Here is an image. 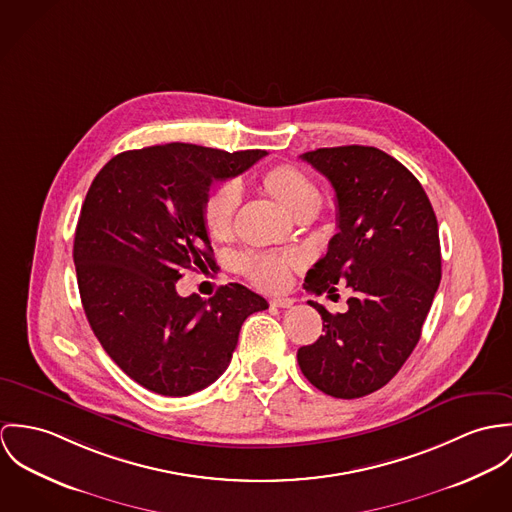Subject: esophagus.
I'll list each match as a JSON object with an SVG mask.
<instances>
[{
    "instance_id": "34e87169",
    "label": "esophagus",
    "mask_w": 512,
    "mask_h": 512,
    "mask_svg": "<svg viewBox=\"0 0 512 512\" xmlns=\"http://www.w3.org/2000/svg\"><path fill=\"white\" fill-rule=\"evenodd\" d=\"M269 302H271V306H275V308H290V306L294 304L292 298H284V296H273Z\"/></svg>"
}]
</instances>
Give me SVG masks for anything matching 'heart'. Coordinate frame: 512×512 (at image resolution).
Returning <instances> with one entry per match:
<instances>
[{"label":"heart","instance_id":"obj_1","mask_svg":"<svg viewBox=\"0 0 512 512\" xmlns=\"http://www.w3.org/2000/svg\"><path fill=\"white\" fill-rule=\"evenodd\" d=\"M259 188L271 196L284 212L294 218L314 214L320 206V192L314 180L294 165H275L259 174ZM239 206L235 184L212 188L202 202V224L212 239H226L233 228ZM300 265L294 253H245L237 259V269L249 281L265 290H279L288 284L290 271Z\"/></svg>","mask_w":512,"mask_h":512}]
</instances>
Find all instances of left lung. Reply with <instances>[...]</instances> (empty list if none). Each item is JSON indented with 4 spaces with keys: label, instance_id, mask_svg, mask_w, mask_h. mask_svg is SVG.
Listing matches in <instances>:
<instances>
[{
    "label": "left lung",
    "instance_id": "left-lung-1",
    "mask_svg": "<svg viewBox=\"0 0 512 512\" xmlns=\"http://www.w3.org/2000/svg\"><path fill=\"white\" fill-rule=\"evenodd\" d=\"M322 172L338 202V233L308 271L314 294L347 284V312L324 320V336L298 349L304 377L322 393L359 398L385 387L420 340L442 279L438 220L416 176L375 147L345 145L300 157Z\"/></svg>",
    "mask_w": 512,
    "mask_h": 512
}]
</instances>
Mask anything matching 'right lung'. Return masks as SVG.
<instances>
[{
  "mask_svg": "<svg viewBox=\"0 0 512 512\" xmlns=\"http://www.w3.org/2000/svg\"><path fill=\"white\" fill-rule=\"evenodd\" d=\"M267 151L169 143L125 151L96 174L80 210L74 265L82 306L117 367L163 397L212 385L231 361L241 324L267 300L243 284L210 300L178 296L186 271L216 269L202 202L216 180Z\"/></svg>",
  "mask_w": 512,
  "mask_h": 512,
  "instance_id": "add662e5",
  "label": "right lung"
}]
</instances>
